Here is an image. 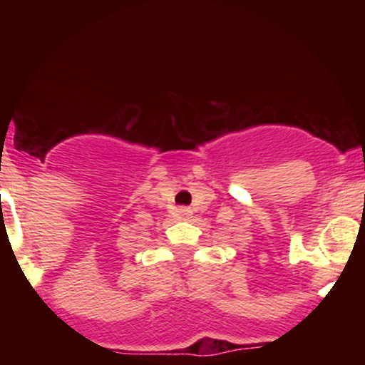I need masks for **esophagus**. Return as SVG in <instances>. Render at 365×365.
<instances>
[{
  "instance_id": "esophagus-1",
  "label": "esophagus",
  "mask_w": 365,
  "mask_h": 365,
  "mask_svg": "<svg viewBox=\"0 0 365 365\" xmlns=\"http://www.w3.org/2000/svg\"><path fill=\"white\" fill-rule=\"evenodd\" d=\"M182 212H183V215H188V212H190V209H188V207H182Z\"/></svg>"
}]
</instances>
